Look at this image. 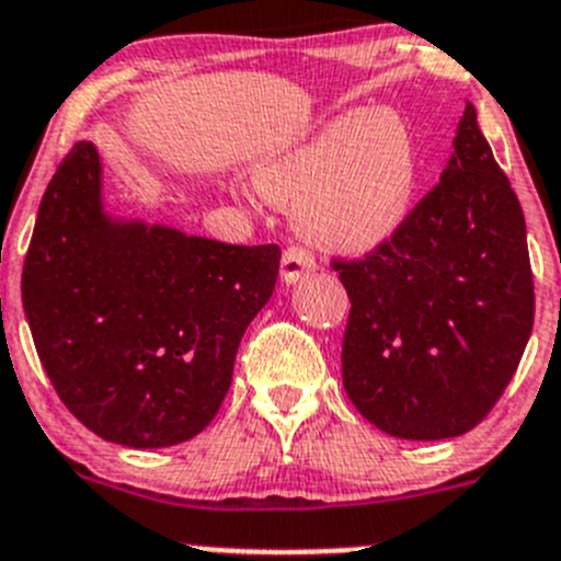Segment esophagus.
I'll use <instances>...</instances> for the list:
<instances>
[{"label": "esophagus", "mask_w": 561, "mask_h": 561, "mask_svg": "<svg viewBox=\"0 0 561 561\" xmlns=\"http://www.w3.org/2000/svg\"><path fill=\"white\" fill-rule=\"evenodd\" d=\"M314 265L318 263H314V254L309 252V249L287 247L285 254H282V279H285L287 285H293V282L312 274Z\"/></svg>", "instance_id": "obj_1"}]
</instances>
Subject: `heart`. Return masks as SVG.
Instances as JSON below:
<instances>
[{"mask_svg":"<svg viewBox=\"0 0 561 561\" xmlns=\"http://www.w3.org/2000/svg\"><path fill=\"white\" fill-rule=\"evenodd\" d=\"M260 194L296 208L298 230L336 252H367L389 241L413 208L419 150L391 108L347 112L304 142L260 161Z\"/></svg>","mask_w":561,"mask_h":561,"instance_id":"1","label":"heart"}]
</instances>
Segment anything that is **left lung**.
Listing matches in <instances>:
<instances>
[{"instance_id":"left-lung-1","label":"left lung","mask_w":561,"mask_h":561,"mask_svg":"<svg viewBox=\"0 0 561 561\" xmlns=\"http://www.w3.org/2000/svg\"><path fill=\"white\" fill-rule=\"evenodd\" d=\"M442 183L362 260H331L351 298L342 386L378 431L455 438L491 413L535 323L526 221L477 125L460 117Z\"/></svg>"}]
</instances>
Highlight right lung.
I'll use <instances>...</instances> for the list:
<instances>
[{
	"label": "right lung",
	"mask_w": 561,
	"mask_h": 561,
	"mask_svg": "<svg viewBox=\"0 0 561 561\" xmlns=\"http://www.w3.org/2000/svg\"><path fill=\"white\" fill-rule=\"evenodd\" d=\"M279 247H232L112 221L92 142L73 145L37 210L21 274L59 400L103 442L175 447L210 425L238 345L279 276Z\"/></svg>",
	"instance_id": "obj_1"
}]
</instances>
